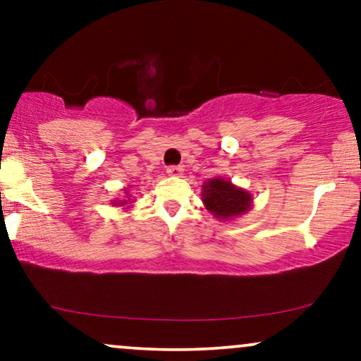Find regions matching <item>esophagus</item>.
Segmentation results:
<instances>
[{"label": "esophagus", "mask_w": 361, "mask_h": 361, "mask_svg": "<svg viewBox=\"0 0 361 361\" xmlns=\"http://www.w3.org/2000/svg\"><path fill=\"white\" fill-rule=\"evenodd\" d=\"M183 166H169L168 169H166V173L169 176H175V178H180L181 175H183Z\"/></svg>", "instance_id": "obj_1"}]
</instances>
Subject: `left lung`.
<instances>
[{"label": "left lung", "mask_w": 361, "mask_h": 361, "mask_svg": "<svg viewBox=\"0 0 361 361\" xmlns=\"http://www.w3.org/2000/svg\"><path fill=\"white\" fill-rule=\"evenodd\" d=\"M202 202L219 221H234L252 207V195L226 178H212L202 185Z\"/></svg>", "instance_id": "1"}]
</instances>
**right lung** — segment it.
<instances>
[{"label":"right lung","instance_id":"right-lung-1","mask_svg":"<svg viewBox=\"0 0 361 361\" xmlns=\"http://www.w3.org/2000/svg\"><path fill=\"white\" fill-rule=\"evenodd\" d=\"M123 193H126V197L120 200V198H115V200H111V205L114 207H123V209H130L132 205H134V197L130 195V185H127L126 188H123Z\"/></svg>","mask_w":361,"mask_h":361}]
</instances>
